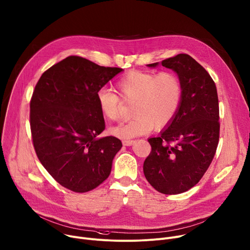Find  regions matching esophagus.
I'll use <instances>...</instances> for the list:
<instances>
[{"mask_svg": "<svg viewBox=\"0 0 250 250\" xmlns=\"http://www.w3.org/2000/svg\"><path fill=\"white\" fill-rule=\"evenodd\" d=\"M133 140H123V145L125 146H130L132 144H133Z\"/></svg>", "mask_w": 250, "mask_h": 250, "instance_id": "obj_1", "label": "esophagus"}]
</instances>
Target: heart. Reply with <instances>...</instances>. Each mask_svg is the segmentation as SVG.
Wrapping results in <instances>:
<instances>
[{"label": "heart", "mask_w": 250, "mask_h": 250, "mask_svg": "<svg viewBox=\"0 0 250 250\" xmlns=\"http://www.w3.org/2000/svg\"><path fill=\"white\" fill-rule=\"evenodd\" d=\"M116 86L123 102H134L131 113L133 119L110 129V133L117 137L129 139L150 132L154 126L164 127L179 111L182 84L171 71L156 74L132 70L121 77ZM97 101L100 112L106 121L119 120L122 102L116 94L101 89Z\"/></svg>", "instance_id": "heart-1"}]
</instances>
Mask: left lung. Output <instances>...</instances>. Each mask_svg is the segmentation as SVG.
<instances>
[{"mask_svg": "<svg viewBox=\"0 0 250 250\" xmlns=\"http://www.w3.org/2000/svg\"><path fill=\"white\" fill-rule=\"evenodd\" d=\"M161 65L179 77L182 101L166 129L148 139L151 152L144 163V173L156 191L176 195L201 180L216 154L220 138L219 99L215 82L190 55L178 54Z\"/></svg>", "mask_w": 250, "mask_h": 250, "instance_id": "8db88e82", "label": "left lung"}]
</instances>
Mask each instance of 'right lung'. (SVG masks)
Returning a JSON list of instances; mask_svg holds the SVG:
<instances>
[{
  "mask_svg": "<svg viewBox=\"0 0 250 250\" xmlns=\"http://www.w3.org/2000/svg\"><path fill=\"white\" fill-rule=\"evenodd\" d=\"M80 56H68L47 69L30 100V130L37 155L61 186L85 193L109 177L122 148L115 136L98 137L104 121L98 92L122 72Z\"/></svg>",
  "mask_w": 250,
  "mask_h": 250,
  "instance_id": "obj_1",
  "label": "right lung"
}]
</instances>
